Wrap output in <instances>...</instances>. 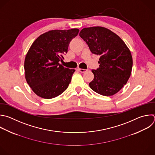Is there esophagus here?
Segmentation results:
<instances>
[{
  "instance_id": "esophagus-1",
  "label": "esophagus",
  "mask_w": 155,
  "mask_h": 155,
  "mask_svg": "<svg viewBox=\"0 0 155 155\" xmlns=\"http://www.w3.org/2000/svg\"><path fill=\"white\" fill-rule=\"evenodd\" d=\"M78 71L80 72H82V73H83V72H86V71H87L86 69H81V68H78Z\"/></svg>"
}]
</instances>
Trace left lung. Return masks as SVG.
I'll return each mask as SVG.
<instances>
[{
    "label": "left lung",
    "mask_w": 155,
    "mask_h": 155,
    "mask_svg": "<svg viewBox=\"0 0 155 155\" xmlns=\"http://www.w3.org/2000/svg\"><path fill=\"white\" fill-rule=\"evenodd\" d=\"M79 35L91 52L100 56L99 68L92 70L94 78L89 84L90 87L102 95H114L131 75L133 58L130 50L118 35L105 27L84 28Z\"/></svg>",
    "instance_id": "1"
}]
</instances>
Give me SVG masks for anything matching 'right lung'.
<instances>
[{"instance_id": "add662e5", "label": "right lung", "mask_w": 155, "mask_h": 155, "mask_svg": "<svg viewBox=\"0 0 155 155\" xmlns=\"http://www.w3.org/2000/svg\"><path fill=\"white\" fill-rule=\"evenodd\" d=\"M78 28L54 30L36 38L25 56V79L39 97L50 99L61 94L69 86L75 69L59 63L67 54L71 41L77 36Z\"/></svg>"}]
</instances>
